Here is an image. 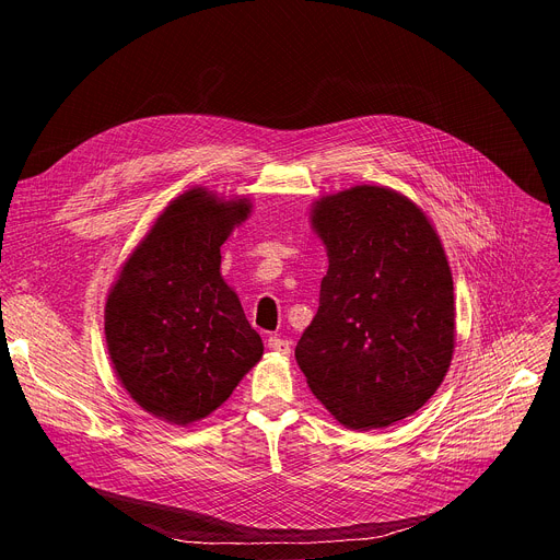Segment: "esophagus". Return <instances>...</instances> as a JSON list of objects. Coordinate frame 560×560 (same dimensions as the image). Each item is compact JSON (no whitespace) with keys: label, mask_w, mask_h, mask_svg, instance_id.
Returning <instances> with one entry per match:
<instances>
[{"label":"esophagus","mask_w":560,"mask_h":560,"mask_svg":"<svg viewBox=\"0 0 560 560\" xmlns=\"http://www.w3.org/2000/svg\"><path fill=\"white\" fill-rule=\"evenodd\" d=\"M268 348H270L272 352H279V354H290V341H285V339L277 337V335L268 339Z\"/></svg>","instance_id":"obj_1"}]
</instances>
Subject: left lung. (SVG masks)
Here are the masks:
<instances>
[{
	"label": "left lung",
	"mask_w": 560,
	"mask_h": 560,
	"mask_svg": "<svg viewBox=\"0 0 560 560\" xmlns=\"http://www.w3.org/2000/svg\"><path fill=\"white\" fill-rule=\"evenodd\" d=\"M310 219L330 266L296 363L341 425L387 428L430 401L452 361L454 283L441 238L417 203L381 186L322 197Z\"/></svg>",
	"instance_id": "left-lung-1"
}]
</instances>
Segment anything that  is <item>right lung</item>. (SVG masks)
Instances as JSON below:
<instances>
[{
	"instance_id": "obj_1",
	"label": "right lung",
	"mask_w": 560,
	"mask_h": 560,
	"mask_svg": "<svg viewBox=\"0 0 560 560\" xmlns=\"http://www.w3.org/2000/svg\"><path fill=\"white\" fill-rule=\"evenodd\" d=\"M250 199L206 188L179 195L121 266L106 301L117 378L152 417L175 425L214 412L264 354L242 301L221 277V246Z\"/></svg>"
}]
</instances>
